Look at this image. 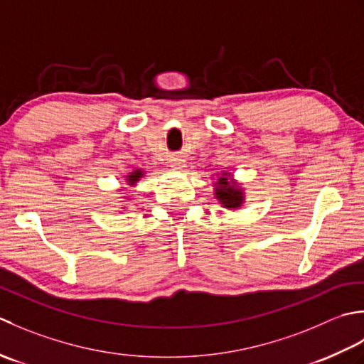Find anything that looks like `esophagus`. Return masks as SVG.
I'll return each instance as SVG.
<instances>
[{
  "mask_svg": "<svg viewBox=\"0 0 364 364\" xmlns=\"http://www.w3.org/2000/svg\"><path fill=\"white\" fill-rule=\"evenodd\" d=\"M171 166H173L174 169H179V171H182V169L187 168V165H185L183 160H173V161H171Z\"/></svg>",
  "mask_w": 364,
  "mask_h": 364,
  "instance_id": "obj_1",
  "label": "esophagus"
}]
</instances>
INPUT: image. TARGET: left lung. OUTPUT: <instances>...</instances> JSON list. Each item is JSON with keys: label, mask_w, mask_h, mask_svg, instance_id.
Wrapping results in <instances>:
<instances>
[{"label": "left lung", "mask_w": 364, "mask_h": 364, "mask_svg": "<svg viewBox=\"0 0 364 364\" xmlns=\"http://www.w3.org/2000/svg\"><path fill=\"white\" fill-rule=\"evenodd\" d=\"M215 198L218 199L220 204H223L226 209H239L243 204V190L237 187L234 181H229V174L218 177L215 182Z\"/></svg>", "instance_id": "obj_1"}]
</instances>
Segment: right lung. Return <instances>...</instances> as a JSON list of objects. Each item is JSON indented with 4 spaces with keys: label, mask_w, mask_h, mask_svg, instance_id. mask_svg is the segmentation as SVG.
Here are the masks:
<instances>
[{
    "label": "right lung",
    "mask_w": 364,
    "mask_h": 364,
    "mask_svg": "<svg viewBox=\"0 0 364 364\" xmlns=\"http://www.w3.org/2000/svg\"><path fill=\"white\" fill-rule=\"evenodd\" d=\"M143 176H144V171H143V169H135V171L130 173V174L127 176V182H129V185H135V183H136V182H138Z\"/></svg>",
    "instance_id": "right-lung-1"
}]
</instances>
